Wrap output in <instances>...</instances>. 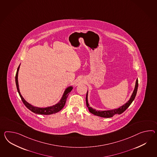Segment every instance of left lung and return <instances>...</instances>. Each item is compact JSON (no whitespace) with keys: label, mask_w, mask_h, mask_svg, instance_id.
<instances>
[{"label":"left lung","mask_w":157,"mask_h":157,"mask_svg":"<svg viewBox=\"0 0 157 157\" xmlns=\"http://www.w3.org/2000/svg\"><path fill=\"white\" fill-rule=\"evenodd\" d=\"M138 86V79H137L136 82V85H135V87H134V91L133 92L132 95L130 97V99L129 100V101L125 104L124 105H123L121 107H120L117 109H115L113 110H109V111H96L95 109H93L91 107H90V105L88 104V99H87V97H88V92H87L86 94V105L87 107L88 108L89 111L94 115L100 116L101 117H105V118H108V117H113L115 115H120L123 113L124 111L126 110V109L129 107L130 104L133 102V101L135 99V97L137 94V92Z\"/></svg>","instance_id":"1"}]
</instances>
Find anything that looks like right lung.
I'll list each match as a JSON object with an SVG mask.
<instances>
[{
    "instance_id": "obj_1",
    "label": "right lung",
    "mask_w": 157,
    "mask_h": 157,
    "mask_svg": "<svg viewBox=\"0 0 157 157\" xmlns=\"http://www.w3.org/2000/svg\"><path fill=\"white\" fill-rule=\"evenodd\" d=\"M20 65L17 70V72L15 76V82L16 84V87L17 91L19 92L20 96L21 99V100L23 102L24 104L26 106L28 109H29L30 111L33 112V113H36V114H39V115H52L53 113H56L58 112L61 111L62 109L65 106L66 99L67 98V96L69 95V93L71 92V91L73 90V87L70 86L68 88H66L65 90V92L63 95V96L62 97V99L59 101V103L56 104V105L51 106V107H46V108H38V107H34L33 105H32L31 104L28 103L27 101H26L25 99L23 98V96L21 95L20 92L19 88V83H18V79H17V77H18V72H19V70Z\"/></svg>"
}]
</instances>
